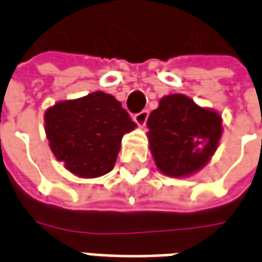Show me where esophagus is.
Instances as JSON below:
<instances>
[{"mask_svg": "<svg viewBox=\"0 0 262 262\" xmlns=\"http://www.w3.org/2000/svg\"><path fill=\"white\" fill-rule=\"evenodd\" d=\"M147 118H148L147 109H143V111H140L139 114H136L135 116H133L135 122H136V123H139V125H144V123L147 122Z\"/></svg>", "mask_w": 262, "mask_h": 262, "instance_id": "1", "label": "esophagus"}]
</instances>
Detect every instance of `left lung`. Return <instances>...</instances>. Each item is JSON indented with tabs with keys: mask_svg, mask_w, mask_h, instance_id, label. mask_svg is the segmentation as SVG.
<instances>
[{
	"mask_svg": "<svg viewBox=\"0 0 262 262\" xmlns=\"http://www.w3.org/2000/svg\"><path fill=\"white\" fill-rule=\"evenodd\" d=\"M156 165L170 177L189 176L212 157L222 136V119L182 94L164 97L147 120Z\"/></svg>",
	"mask_w": 262,
	"mask_h": 262,
	"instance_id": "1",
	"label": "left lung"
}]
</instances>
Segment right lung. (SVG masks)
<instances>
[{"label":"right lung","instance_id":"right-lung-1","mask_svg":"<svg viewBox=\"0 0 262 262\" xmlns=\"http://www.w3.org/2000/svg\"><path fill=\"white\" fill-rule=\"evenodd\" d=\"M45 123L56 159L82 178L108 174L123 135L136 127L122 103L101 91L57 102L46 111Z\"/></svg>","mask_w":262,"mask_h":262}]
</instances>
